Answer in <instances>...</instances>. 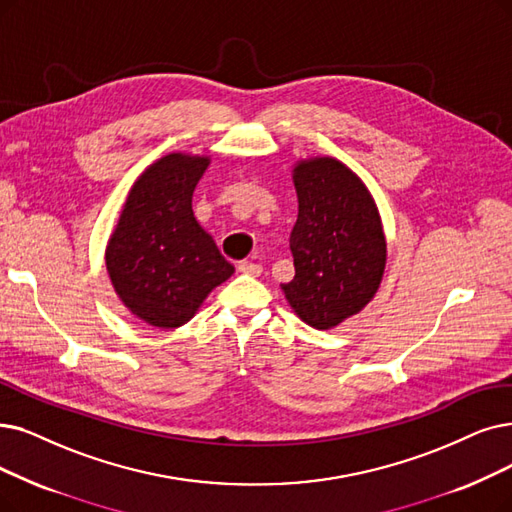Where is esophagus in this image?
<instances>
[{"instance_id": "1", "label": "esophagus", "mask_w": 512, "mask_h": 512, "mask_svg": "<svg viewBox=\"0 0 512 512\" xmlns=\"http://www.w3.org/2000/svg\"><path fill=\"white\" fill-rule=\"evenodd\" d=\"M241 273L245 275H260L262 273V264L260 262H252V260H241L239 267H237Z\"/></svg>"}]
</instances>
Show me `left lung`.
Instances as JSON below:
<instances>
[{
    "mask_svg": "<svg viewBox=\"0 0 512 512\" xmlns=\"http://www.w3.org/2000/svg\"><path fill=\"white\" fill-rule=\"evenodd\" d=\"M292 178L296 275L281 290L306 325L330 330L357 315L380 288L386 267L382 220L361 178L334 157L302 159Z\"/></svg>",
    "mask_w": 512,
    "mask_h": 512,
    "instance_id": "8db88e82",
    "label": "left lung"
}]
</instances>
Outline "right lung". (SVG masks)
<instances>
[{
    "instance_id": "right-lung-1",
    "label": "right lung",
    "mask_w": 512,
    "mask_h": 512,
    "mask_svg": "<svg viewBox=\"0 0 512 512\" xmlns=\"http://www.w3.org/2000/svg\"><path fill=\"white\" fill-rule=\"evenodd\" d=\"M210 157L170 153L132 185L105 260L132 315L161 330L185 325L235 267L193 216V191Z\"/></svg>"
}]
</instances>
